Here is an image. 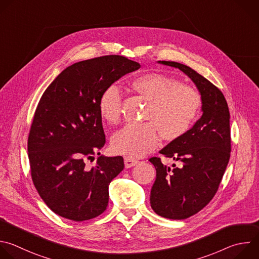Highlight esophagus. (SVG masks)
<instances>
[{
	"instance_id": "34e87169",
	"label": "esophagus",
	"mask_w": 259,
	"mask_h": 259,
	"mask_svg": "<svg viewBox=\"0 0 259 259\" xmlns=\"http://www.w3.org/2000/svg\"><path fill=\"white\" fill-rule=\"evenodd\" d=\"M124 162H125V166L128 168V167H131V166H134L138 163V160L134 159V158H131V157H128L126 156L124 158Z\"/></svg>"
}]
</instances>
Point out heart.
I'll return each mask as SVG.
<instances>
[{
    "mask_svg": "<svg viewBox=\"0 0 259 259\" xmlns=\"http://www.w3.org/2000/svg\"><path fill=\"white\" fill-rule=\"evenodd\" d=\"M130 88L148 101L143 119L149 122L127 124L111 138L115 153L141 157L154 149L160 132L165 140L185 135L194 124L201 108L200 94L190 85L158 72H147L134 77ZM122 97L119 89L110 85L99 100L100 116L108 123H116L121 116Z\"/></svg>",
    "mask_w": 259,
    "mask_h": 259,
    "instance_id": "heart-1",
    "label": "heart"
}]
</instances>
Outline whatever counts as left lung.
Here are the masks:
<instances>
[{"label": "left lung", "mask_w": 259, "mask_h": 259, "mask_svg": "<svg viewBox=\"0 0 259 259\" xmlns=\"http://www.w3.org/2000/svg\"><path fill=\"white\" fill-rule=\"evenodd\" d=\"M158 63L184 72L201 96V118L159 151L179 165L169 167L159 157L149 158L156 170L151 208L162 218L184 220L206 206L219 189L231 154L230 112L223 93L196 71L177 62Z\"/></svg>", "instance_id": "1"}]
</instances>
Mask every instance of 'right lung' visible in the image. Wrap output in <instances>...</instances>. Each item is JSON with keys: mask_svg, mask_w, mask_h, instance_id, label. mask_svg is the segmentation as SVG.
<instances>
[{"mask_svg": "<svg viewBox=\"0 0 259 259\" xmlns=\"http://www.w3.org/2000/svg\"><path fill=\"white\" fill-rule=\"evenodd\" d=\"M139 63L110 55L75 63L44 93L34 113L27 149L33 184L57 214L75 222L102 214L109 185L124 168L122 156L94 157L106 143L99 113L102 93Z\"/></svg>", "mask_w": 259, "mask_h": 259, "instance_id": "1", "label": "right lung"}]
</instances>
